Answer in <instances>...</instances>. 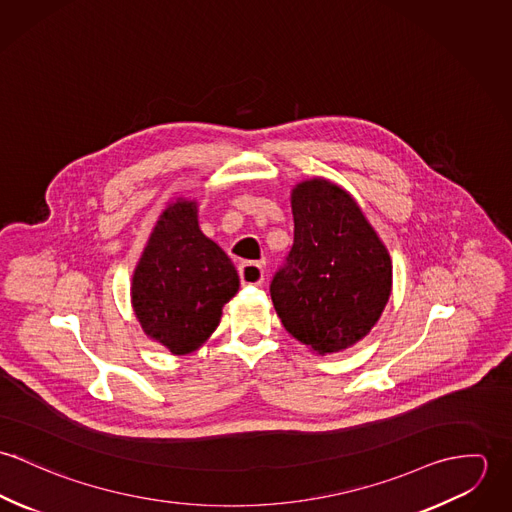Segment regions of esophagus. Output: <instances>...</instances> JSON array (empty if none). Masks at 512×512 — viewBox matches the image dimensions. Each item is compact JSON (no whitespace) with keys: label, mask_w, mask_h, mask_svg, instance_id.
<instances>
[{"label":"esophagus","mask_w":512,"mask_h":512,"mask_svg":"<svg viewBox=\"0 0 512 512\" xmlns=\"http://www.w3.org/2000/svg\"><path fill=\"white\" fill-rule=\"evenodd\" d=\"M238 274L244 286H260L264 282V268L256 262H242L238 266Z\"/></svg>","instance_id":"obj_1"}]
</instances>
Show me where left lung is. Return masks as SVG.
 Returning <instances> with one entry per match:
<instances>
[{
	"label": "left lung",
	"instance_id": "8db88e82",
	"mask_svg": "<svg viewBox=\"0 0 512 512\" xmlns=\"http://www.w3.org/2000/svg\"><path fill=\"white\" fill-rule=\"evenodd\" d=\"M293 246L270 293L286 331L319 355L359 343L392 292L386 246L355 199L327 179L292 191Z\"/></svg>",
	"mask_w": 512,
	"mask_h": 512
}]
</instances>
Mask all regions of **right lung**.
I'll return each instance as SVG.
<instances>
[{
  "label": "right lung",
  "mask_w": 512,
  "mask_h": 512,
  "mask_svg": "<svg viewBox=\"0 0 512 512\" xmlns=\"http://www.w3.org/2000/svg\"><path fill=\"white\" fill-rule=\"evenodd\" d=\"M238 288L234 264L199 228L197 203L167 205L132 278L134 313L147 337L173 355L197 351Z\"/></svg>",
  "instance_id": "add662e5"
}]
</instances>
